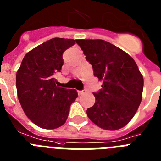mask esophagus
<instances>
[{
    "mask_svg": "<svg viewBox=\"0 0 161 161\" xmlns=\"http://www.w3.org/2000/svg\"><path fill=\"white\" fill-rule=\"evenodd\" d=\"M77 92H78V95H80V96L84 95L85 93H86L87 90L86 89H83V90H78Z\"/></svg>",
    "mask_w": 161,
    "mask_h": 161,
    "instance_id": "34e87169",
    "label": "esophagus"
}]
</instances>
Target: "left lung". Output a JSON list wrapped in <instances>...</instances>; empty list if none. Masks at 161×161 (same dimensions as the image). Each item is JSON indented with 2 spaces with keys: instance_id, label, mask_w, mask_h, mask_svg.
Returning a JSON list of instances; mask_svg holds the SVG:
<instances>
[{
  "instance_id": "1",
  "label": "left lung",
  "mask_w": 161,
  "mask_h": 161,
  "mask_svg": "<svg viewBox=\"0 0 161 161\" xmlns=\"http://www.w3.org/2000/svg\"><path fill=\"white\" fill-rule=\"evenodd\" d=\"M92 64L102 88L93 92L96 102L88 118L105 130H117L129 123L142 100L144 79L135 60L104 40H76Z\"/></svg>"
}]
</instances>
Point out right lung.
Segmentation results:
<instances>
[{"label":"right lung","instance_id":"right-lung-1","mask_svg":"<svg viewBox=\"0 0 161 161\" xmlns=\"http://www.w3.org/2000/svg\"><path fill=\"white\" fill-rule=\"evenodd\" d=\"M75 40L53 38L24 57L16 76L17 96L29 120L42 129H53L64 125L70 105L78 94L56 85L54 74L61 71L63 53Z\"/></svg>","mask_w":161,"mask_h":161}]
</instances>
